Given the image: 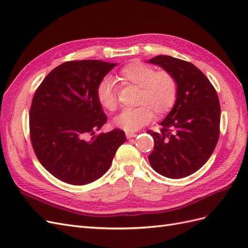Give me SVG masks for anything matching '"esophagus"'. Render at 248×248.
Returning <instances> with one entry per match:
<instances>
[{
	"instance_id": "34e87169",
	"label": "esophagus",
	"mask_w": 248,
	"mask_h": 248,
	"mask_svg": "<svg viewBox=\"0 0 248 248\" xmlns=\"http://www.w3.org/2000/svg\"><path fill=\"white\" fill-rule=\"evenodd\" d=\"M137 134L133 133V132H126V138L127 139H132V138H136Z\"/></svg>"
}]
</instances>
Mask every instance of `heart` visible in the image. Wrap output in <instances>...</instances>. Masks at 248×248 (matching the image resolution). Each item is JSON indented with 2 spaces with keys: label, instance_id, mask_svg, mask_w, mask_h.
<instances>
[{
  "label": "heart",
  "instance_id": "heart-1",
  "mask_svg": "<svg viewBox=\"0 0 248 248\" xmlns=\"http://www.w3.org/2000/svg\"><path fill=\"white\" fill-rule=\"evenodd\" d=\"M117 78L124 85L140 88L137 103L139 107L126 108L115 118L114 124L125 131H137L153 118V111L162 115L170 110L177 97V80L168 71H155L141 62H131L119 71ZM97 100L108 111L118 107L117 87L109 78L100 80L96 89Z\"/></svg>",
  "mask_w": 248,
  "mask_h": 248
}]
</instances>
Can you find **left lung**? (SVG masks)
<instances>
[{"label":"left lung","mask_w":248,"mask_h":248,"mask_svg":"<svg viewBox=\"0 0 248 248\" xmlns=\"http://www.w3.org/2000/svg\"><path fill=\"white\" fill-rule=\"evenodd\" d=\"M148 63L160 66L177 80L174 107L160 123L149 162L158 174L180 179L200 170L212 155L219 138L220 106L214 87L198 67L170 56Z\"/></svg>","instance_id":"left-lung-1"}]
</instances>
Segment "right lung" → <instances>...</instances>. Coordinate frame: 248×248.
Here are the masks:
<instances>
[{
  "instance_id": "add662e5",
  "label": "right lung",
  "mask_w": 248,
  "mask_h": 248,
  "mask_svg": "<svg viewBox=\"0 0 248 248\" xmlns=\"http://www.w3.org/2000/svg\"><path fill=\"white\" fill-rule=\"evenodd\" d=\"M116 65L98 60L65 62L35 92L30 109L32 146L46 170L65 183L85 185L102 177L126 140L117 128L95 134L108 119L96 89Z\"/></svg>"
}]
</instances>
